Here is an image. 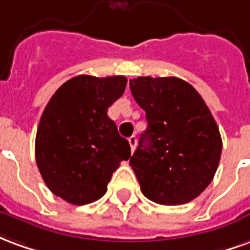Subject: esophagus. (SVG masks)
Wrapping results in <instances>:
<instances>
[{
  "instance_id": "obj_1",
  "label": "esophagus",
  "mask_w": 250,
  "mask_h": 250,
  "mask_svg": "<svg viewBox=\"0 0 250 250\" xmlns=\"http://www.w3.org/2000/svg\"><path fill=\"white\" fill-rule=\"evenodd\" d=\"M128 143H130L131 150L134 151V150H135V147H136V136L135 135L130 136V138H128Z\"/></svg>"
}]
</instances>
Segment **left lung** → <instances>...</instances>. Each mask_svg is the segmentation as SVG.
Wrapping results in <instances>:
<instances>
[{
	"instance_id": "left-lung-1",
	"label": "left lung",
	"mask_w": 250,
	"mask_h": 250,
	"mask_svg": "<svg viewBox=\"0 0 250 250\" xmlns=\"http://www.w3.org/2000/svg\"><path fill=\"white\" fill-rule=\"evenodd\" d=\"M147 128L130 159L142 193L161 205H184L213 181L222 141L208 105L193 85L178 77L130 80Z\"/></svg>"
}]
</instances>
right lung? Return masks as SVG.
Masks as SVG:
<instances>
[{"instance_id":"obj_1","label":"right lung","mask_w":250,"mask_h":250,"mask_svg":"<svg viewBox=\"0 0 250 250\" xmlns=\"http://www.w3.org/2000/svg\"><path fill=\"white\" fill-rule=\"evenodd\" d=\"M125 76L72 77L53 93L36 134V163L52 193L72 205L102 198L112 173L131 157L108 107L123 95Z\"/></svg>"}]
</instances>
